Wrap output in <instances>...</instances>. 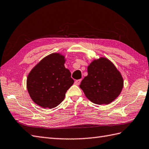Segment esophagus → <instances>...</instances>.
<instances>
[{"instance_id":"obj_1","label":"esophagus","mask_w":149,"mask_h":149,"mask_svg":"<svg viewBox=\"0 0 149 149\" xmlns=\"http://www.w3.org/2000/svg\"><path fill=\"white\" fill-rule=\"evenodd\" d=\"M81 82V79H79V80H76V81H75V84H76V85H79V84H80Z\"/></svg>"}]
</instances>
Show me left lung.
<instances>
[{"label":"left lung","instance_id":"8db88e82","mask_svg":"<svg viewBox=\"0 0 149 149\" xmlns=\"http://www.w3.org/2000/svg\"><path fill=\"white\" fill-rule=\"evenodd\" d=\"M88 73L79 87L91 102L107 105L120 95L124 84L123 77L107 58L93 61L88 67Z\"/></svg>","mask_w":149,"mask_h":149}]
</instances>
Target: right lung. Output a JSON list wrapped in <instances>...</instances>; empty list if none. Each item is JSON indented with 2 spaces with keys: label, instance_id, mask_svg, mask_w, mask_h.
Segmentation results:
<instances>
[{
  "label": "right lung",
  "instance_id": "add662e5",
  "mask_svg": "<svg viewBox=\"0 0 149 149\" xmlns=\"http://www.w3.org/2000/svg\"><path fill=\"white\" fill-rule=\"evenodd\" d=\"M65 56L53 53L44 58L30 71L26 87L31 98L43 108L60 104L65 93L74 84L71 73L65 67Z\"/></svg>",
  "mask_w": 149,
  "mask_h": 149
}]
</instances>
